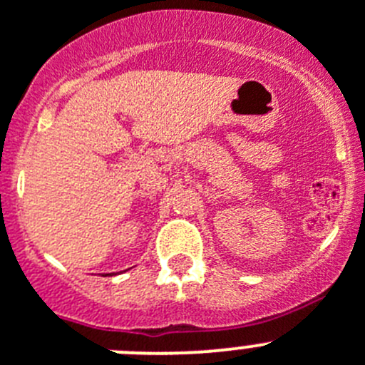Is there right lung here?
Instances as JSON below:
<instances>
[{
  "mask_svg": "<svg viewBox=\"0 0 365 365\" xmlns=\"http://www.w3.org/2000/svg\"><path fill=\"white\" fill-rule=\"evenodd\" d=\"M108 275H111V274H108Z\"/></svg>",
  "mask_w": 365,
  "mask_h": 365,
  "instance_id": "add662e5",
  "label": "right lung"
}]
</instances>
